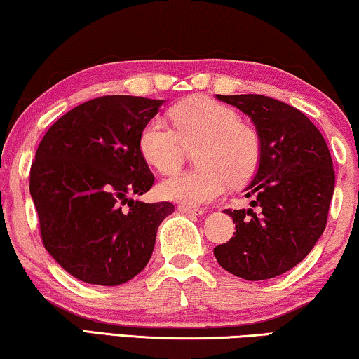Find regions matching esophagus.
I'll return each mask as SVG.
<instances>
[{"label":"esophagus","mask_w":359,"mask_h":359,"mask_svg":"<svg viewBox=\"0 0 359 359\" xmlns=\"http://www.w3.org/2000/svg\"><path fill=\"white\" fill-rule=\"evenodd\" d=\"M178 210L181 212V214L184 215H191V217H201L202 214H204V210L199 209V207H188V205H178Z\"/></svg>","instance_id":"34e87169"}]
</instances>
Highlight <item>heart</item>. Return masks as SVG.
Here are the masks:
<instances>
[{
    "mask_svg": "<svg viewBox=\"0 0 359 359\" xmlns=\"http://www.w3.org/2000/svg\"><path fill=\"white\" fill-rule=\"evenodd\" d=\"M175 128L162 116L150 118L139 136V150L160 173L178 170L186 147L199 148V168L175 173L158 184L163 199L188 207L210 204L225 194L230 180L244 183L261 162V137L233 108L204 97L189 98L171 108Z\"/></svg>",
    "mask_w": 359,
    "mask_h": 359,
    "instance_id": "1",
    "label": "heart"
}]
</instances>
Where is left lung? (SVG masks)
<instances>
[{"label": "left lung", "instance_id": "obj_1", "mask_svg": "<svg viewBox=\"0 0 359 359\" xmlns=\"http://www.w3.org/2000/svg\"><path fill=\"white\" fill-rule=\"evenodd\" d=\"M251 118L261 137V162L246 197L251 209L225 210L236 225L214 249L228 272L244 280L278 277L311 252L325 230L335 173L329 147L311 119L266 95H217Z\"/></svg>", "mask_w": 359, "mask_h": 359}]
</instances>
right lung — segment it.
<instances>
[{"label":"right lung","instance_id":"right-lung-1","mask_svg":"<svg viewBox=\"0 0 359 359\" xmlns=\"http://www.w3.org/2000/svg\"><path fill=\"white\" fill-rule=\"evenodd\" d=\"M165 100L107 95L72 108L41 139L30 196L51 257L86 283L116 287L141 272L170 202L145 204L154 175L139 150ZM128 203L129 210H123Z\"/></svg>","mask_w":359,"mask_h":359}]
</instances>
